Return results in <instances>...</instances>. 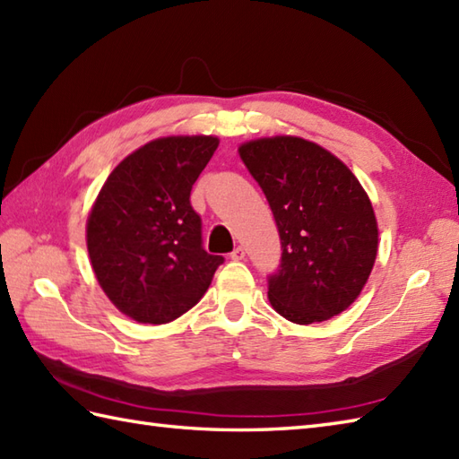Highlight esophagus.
<instances>
[{
    "label": "esophagus",
    "instance_id": "1",
    "mask_svg": "<svg viewBox=\"0 0 459 459\" xmlns=\"http://www.w3.org/2000/svg\"><path fill=\"white\" fill-rule=\"evenodd\" d=\"M230 257H231L233 261H243V259H246V249H243V247L239 246V247H236V249L231 251Z\"/></svg>",
    "mask_w": 459,
    "mask_h": 459
}]
</instances>
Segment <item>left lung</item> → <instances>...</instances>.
<instances>
[{
  "mask_svg": "<svg viewBox=\"0 0 459 459\" xmlns=\"http://www.w3.org/2000/svg\"><path fill=\"white\" fill-rule=\"evenodd\" d=\"M239 157L277 221L281 264L269 300L294 324L330 320L359 297L377 257L375 212L343 162L312 141L279 135L249 141Z\"/></svg>",
  "mask_w": 459,
  "mask_h": 459,
  "instance_id": "8db88e82",
  "label": "left lung"
}]
</instances>
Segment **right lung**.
I'll use <instances>...</instances> for the list:
<instances>
[{
    "label": "right lung",
    "mask_w": 459,
    "mask_h": 459,
    "mask_svg": "<svg viewBox=\"0 0 459 459\" xmlns=\"http://www.w3.org/2000/svg\"><path fill=\"white\" fill-rule=\"evenodd\" d=\"M218 137H160L111 170L91 206L86 243L100 287L141 324H167L208 290L223 257L202 247L190 190Z\"/></svg>",
    "instance_id": "add662e5"
}]
</instances>
